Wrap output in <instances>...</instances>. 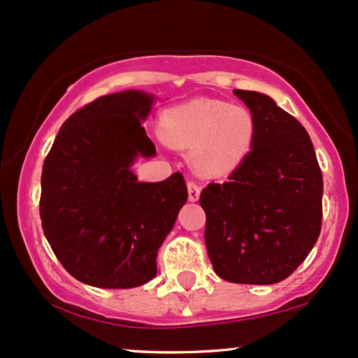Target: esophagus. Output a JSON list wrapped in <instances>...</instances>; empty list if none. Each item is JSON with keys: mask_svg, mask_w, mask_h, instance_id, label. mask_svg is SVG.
Segmentation results:
<instances>
[{"mask_svg": "<svg viewBox=\"0 0 358 358\" xmlns=\"http://www.w3.org/2000/svg\"><path fill=\"white\" fill-rule=\"evenodd\" d=\"M187 187H188V199H190L192 202L199 200V195H200V185H199V183L195 182V180H188Z\"/></svg>", "mask_w": 358, "mask_h": 358, "instance_id": "obj_1", "label": "esophagus"}]
</instances>
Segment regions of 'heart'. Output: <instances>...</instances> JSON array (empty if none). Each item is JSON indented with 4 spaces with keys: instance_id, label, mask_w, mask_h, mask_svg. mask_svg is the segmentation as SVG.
Instances as JSON below:
<instances>
[{
    "instance_id": "1",
    "label": "heart",
    "mask_w": 358,
    "mask_h": 358,
    "mask_svg": "<svg viewBox=\"0 0 358 358\" xmlns=\"http://www.w3.org/2000/svg\"><path fill=\"white\" fill-rule=\"evenodd\" d=\"M161 137L171 146L192 149V163L202 175L236 170L253 149L257 120L250 108L217 98H197L164 112Z\"/></svg>"
}]
</instances>
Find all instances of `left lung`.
Wrapping results in <instances>:
<instances>
[{"mask_svg":"<svg viewBox=\"0 0 358 358\" xmlns=\"http://www.w3.org/2000/svg\"><path fill=\"white\" fill-rule=\"evenodd\" d=\"M234 95L255 115L257 137L229 178L200 194L207 253L224 280L277 284L320 238L323 175L299 120L263 93L234 90Z\"/></svg>","mask_w":358,"mask_h":358,"instance_id":"8db88e82","label":"left lung"}]
</instances>
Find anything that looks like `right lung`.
<instances>
[{
	"instance_id": "obj_1",
	"label": "right lung",
	"mask_w": 358,
	"mask_h": 358,
	"mask_svg": "<svg viewBox=\"0 0 358 358\" xmlns=\"http://www.w3.org/2000/svg\"><path fill=\"white\" fill-rule=\"evenodd\" d=\"M152 96L125 90L73 113L42 166V229L61 265L83 284L131 289L155 277L156 257L187 202L180 171L141 183L137 156L156 148L141 122Z\"/></svg>"
}]
</instances>
